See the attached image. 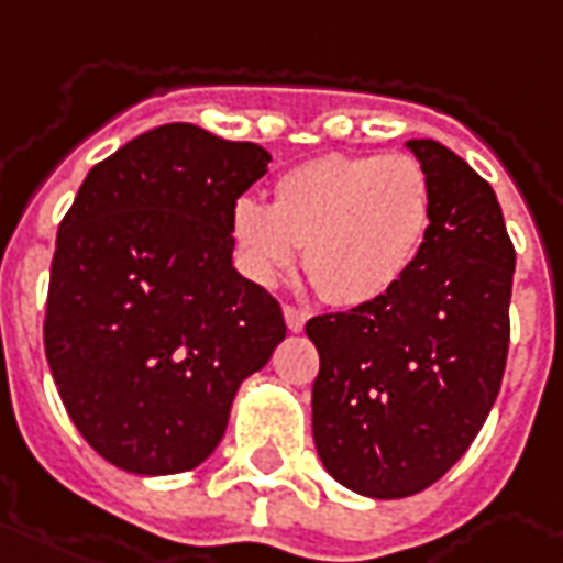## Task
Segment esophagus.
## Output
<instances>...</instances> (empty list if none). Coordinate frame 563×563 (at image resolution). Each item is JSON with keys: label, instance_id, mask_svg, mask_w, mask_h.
<instances>
[{"label": "esophagus", "instance_id": "esophagus-1", "mask_svg": "<svg viewBox=\"0 0 563 563\" xmlns=\"http://www.w3.org/2000/svg\"><path fill=\"white\" fill-rule=\"evenodd\" d=\"M283 316H286V324H289V331H303V322H307V316H303V310H298V307H292V303H286L283 307Z\"/></svg>", "mask_w": 563, "mask_h": 563}]
</instances>
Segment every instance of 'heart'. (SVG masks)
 <instances>
[{
	"label": "heart",
	"instance_id": "obj_1",
	"mask_svg": "<svg viewBox=\"0 0 563 563\" xmlns=\"http://www.w3.org/2000/svg\"><path fill=\"white\" fill-rule=\"evenodd\" d=\"M430 227V176L411 154H322L286 169L271 206L241 197L229 211L253 280H280L301 247L303 274L336 307L385 298L415 268Z\"/></svg>",
	"mask_w": 563,
	"mask_h": 563
}]
</instances>
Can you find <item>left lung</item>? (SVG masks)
<instances>
[{"mask_svg":"<svg viewBox=\"0 0 563 563\" xmlns=\"http://www.w3.org/2000/svg\"><path fill=\"white\" fill-rule=\"evenodd\" d=\"M409 148L432 185L415 268L385 298L307 322L316 451L369 498L423 493L472 448L510 345L516 250L495 190L435 140Z\"/></svg>","mask_w":563,"mask_h":563,"instance_id":"1","label":"left lung"}]
</instances>
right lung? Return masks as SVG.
<instances>
[{
	"label": "right lung",
	"instance_id": "1",
	"mask_svg": "<svg viewBox=\"0 0 563 563\" xmlns=\"http://www.w3.org/2000/svg\"><path fill=\"white\" fill-rule=\"evenodd\" d=\"M271 154L161 124L95 164L62 218L44 349L74 427L133 474L208 460L232 397L286 336L277 298L232 268L229 211Z\"/></svg>",
	"mask_w": 563,
	"mask_h": 563
}]
</instances>
